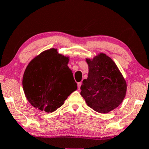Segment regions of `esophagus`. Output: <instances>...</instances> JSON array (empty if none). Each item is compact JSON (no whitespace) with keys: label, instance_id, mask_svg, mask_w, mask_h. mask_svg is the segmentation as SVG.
I'll return each instance as SVG.
<instances>
[{"label":"esophagus","instance_id":"obj_1","mask_svg":"<svg viewBox=\"0 0 149 149\" xmlns=\"http://www.w3.org/2000/svg\"><path fill=\"white\" fill-rule=\"evenodd\" d=\"M81 85V82H78V83H77V88H78V90L80 89Z\"/></svg>","mask_w":149,"mask_h":149}]
</instances>
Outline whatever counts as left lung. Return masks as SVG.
<instances>
[{"label":"left lung","instance_id":"8db88e82","mask_svg":"<svg viewBox=\"0 0 149 149\" xmlns=\"http://www.w3.org/2000/svg\"><path fill=\"white\" fill-rule=\"evenodd\" d=\"M88 64V78L81 86V95L88 106L98 113H106L117 107L126 93L125 80L116 63L105 54L100 53Z\"/></svg>","mask_w":149,"mask_h":149}]
</instances>
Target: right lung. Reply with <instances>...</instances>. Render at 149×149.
I'll list each match as a JSON object with an SVG mask.
<instances>
[{"label": "right lung", "instance_id": "add662e5", "mask_svg": "<svg viewBox=\"0 0 149 149\" xmlns=\"http://www.w3.org/2000/svg\"><path fill=\"white\" fill-rule=\"evenodd\" d=\"M69 58L51 49L30 61L23 77V88L27 99L35 108L52 113L59 108L77 88Z\"/></svg>", "mask_w": 149, "mask_h": 149}]
</instances>
